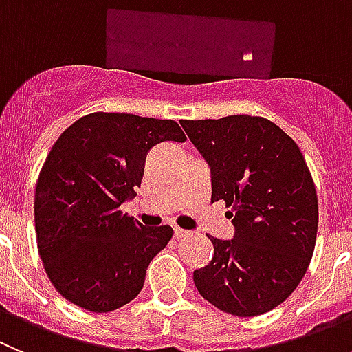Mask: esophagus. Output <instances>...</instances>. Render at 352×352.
Returning <instances> with one entry per match:
<instances>
[{
    "mask_svg": "<svg viewBox=\"0 0 352 352\" xmlns=\"http://www.w3.org/2000/svg\"><path fill=\"white\" fill-rule=\"evenodd\" d=\"M188 235V231L186 230H180V228H173V236L175 239H182V236Z\"/></svg>",
    "mask_w": 352,
    "mask_h": 352,
    "instance_id": "obj_1",
    "label": "esophagus"
}]
</instances>
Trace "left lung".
Wrapping results in <instances>:
<instances>
[{"instance_id":"8db88e82","label":"left lung","mask_w":352,"mask_h":352,"mask_svg":"<svg viewBox=\"0 0 352 352\" xmlns=\"http://www.w3.org/2000/svg\"><path fill=\"white\" fill-rule=\"evenodd\" d=\"M224 199L231 240L208 236L214 256L195 270L199 294L228 314H265L296 289L318 235V195L298 145L263 117L180 121Z\"/></svg>"}]
</instances>
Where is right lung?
Masks as SVG:
<instances>
[{"mask_svg":"<svg viewBox=\"0 0 352 352\" xmlns=\"http://www.w3.org/2000/svg\"><path fill=\"white\" fill-rule=\"evenodd\" d=\"M186 142L175 121L96 112L65 129L34 195L38 251L54 287L91 312H110L142 291L170 226H142L121 205L140 188L145 156Z\"/></svg>","mask_w":352,"mask_h":352,"instance_id":"obj_1","label":"right lung"}]
</instances>
